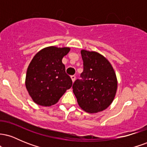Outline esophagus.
Returning <instances> with one entry per match:
<instances>
[{"mask_svg":"<svg viewBox=\"0 0 147 147\" xmlns=\"http://www.w3.org/2000/svg\"><path fill=\"white\" fill-rule=\"evenodd\" d=\"M71 79H72V82H74L75 81V79H76V76L75 75H72L71 76Z\"/></svg>","mask_w":147,"mask_h":147,"instance_id":"34e87169","label":"esophagus"}]
</instances>
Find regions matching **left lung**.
Masks as SVG:
<instances>
[{"instance_id": "left-lung-1", "label": "left lung", "mask_w": 147, "mask_h": 147, "mask_svg": "<svg viewBox=\"0 0 147 147\" xmlns=\"http://www.w3.org/2000/svg\"><path fill=\"white\" fill-rule=\"evenodd\" d=\"M84 70L82 79H76L73 92L79 106L94 113L105 110L113 101L117 82L113 68L104 56L96 52L82 50Z\"/></svg>"}]
</instances>
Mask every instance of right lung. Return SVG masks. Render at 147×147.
Returning a JSON list of instances; mask_svg holds the SVG:
<instances>
[{
  "instance_id": "right-lung-1",
  "label": "right lung",
  "mask_w": 147,
  "mask_h": 147,
  "mask_svg": "<svg viewBox=\"0 0 147 147\" xmlns=\"http://www.w3.org/2000/svg\"><path fill=\"white\" fill-rule=\"evenodd\" d=\"M70 51L69 48H45L34 57L26 74L25 86L36 104L50 106L58 102L72 81L65 73L62 59Z\"/></svg>"
}]
</instances>
